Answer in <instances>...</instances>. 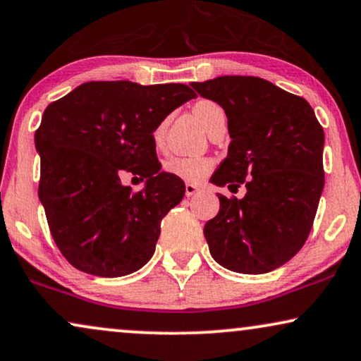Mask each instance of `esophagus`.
<instances>
[{"label": "esophagus", "mask_w": 361, "mask_h": 361, "mask_svg": "<svg viewBox=\"0 0 361 361\" xmlns=\"http://www.w3.org/2000/svg\"><path fill=\"white\" fill-rule=\"evenodd\" d=\"M200 191V186L198 185H193V183H186L185 186V193L186 196H195L196 193Z\"/></svg>", "instance_id": "1"}]
</instances>
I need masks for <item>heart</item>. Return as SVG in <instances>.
Here are the masks:
<instances>
[{"instance_id": "b5f03b06", "label": "heart", "mask_w": 361, "mask_h": 361, "mask_svg": "<svg viewBox=\"0 0 361 361\" xmlns=\"http://www.w3.org/2000/svg\"><path fill=\"white\" fill-rule=\"evenodd\" d=\"M193 112L196 117L201 120V123L208 128L209 120L213 118L214 114L223 112V109L213 100H200L195 104ZM168 120L163 118L153 130V142L155 145H161L165 138ZM213 160L208 157H171L163 163V170L168 175L180 178V180L188 181V183H198L208 173L213 170Z\"/></svg>"}]
</instances>
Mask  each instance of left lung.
Returning <instances> with one entry per match:
<instances>
[{
  "label": "left lung",
  "instance_id": "obj_1",
  "mask_svg": "<svg viewBox=\"0 0 361 361\" xmlns=\"http://www.w3.org/2000/svg\"><path fill=\"white\" fill-rule=\"evenodd\" d=\"M191 85L228 117V157L211 183L247 190L243 200L218 195L219 213L204 224L211 256L234 272H271L310 234L325 183L324 128L305 99L261 77Z\"/></svg>",
  "mask_w": 361,
  "mask_h": 361
}]
</instances>
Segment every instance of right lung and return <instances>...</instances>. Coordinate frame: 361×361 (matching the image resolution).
<instances>
[{
	"label": "right lung",
	"instance_id": "obj_1",
	"mask_svg": "<svg viewBox=\"0 0 361 361\" xmlns=\"http://www.w3.org/2000/svg\"><path fill=\"white\" fill-rule=\"evenodd\" d=\"M196 97L185 84L85 82L47 105L35 133L41 155L39 200L52 239L79 271L120 277L150 261L168 211L185 196L161 171L153 130ZM135 174L132 192L119 178Z\"/></svg>",
	"mask_w": 361,
	"mask_h": 361
}]
</instances>
